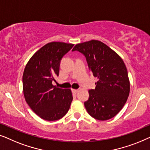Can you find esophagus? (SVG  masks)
I'll use <instances>...</instances> for the list:
<instances>
[{
	"label": "esophagus",
	"mask_w": 150,
	"mask_h": 150,
	"mask_svg": "<svg viewBox=\"0 0 150 150\" xmlns=\"http://www.w3.org/2000/svg\"><path fill=\"white\" fill-rule=\"evenodd\" d=\"M78 91H79V90H76V89H73V90H72V92H73V93H77Z\"/></svg>",
	"instance_id": "34e87169"
}]
</instances>
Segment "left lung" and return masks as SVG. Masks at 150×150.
Wrapping results in <instances>:
<instances>
[{"mask_svg": "<svg viewBox=\"0 0 150 150\" xmlns=\"http://www.w3.org/2000/svg\"><path fill=\"white\" fill-rule=\"evenodd\" d=\"M72 51L86 57L94 77H98L94 89L90 90L84 105L90 115L107 120L116 115L127 100L130 82L124 61L105 43L97 40L77 44Z\"/></svg>", "mask_w": 150, "mask_h": 150, "instance_id": "8db88e82", "label": "left lung"}]
</instances>
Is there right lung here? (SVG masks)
<instances>
[{
    "label": "right lung",
    "instance_id": "1",
    "mask_svg": "<svg viewBox=\"0 0 150 150\" xmlns=\"http://www.w3.org/2000/svg\"><path fill=\"white\" fill-rule=\"evenodd\" d=\"M73 44L52 42L46 44L31 57L22 77L25 100L37 115L47 121L64 116L70 108L73 96L70 89L52 85L59 75L62 57Z\"/></svg>",
    "mask_w": 150,
    "mask_h": 150
}]
</instances>
